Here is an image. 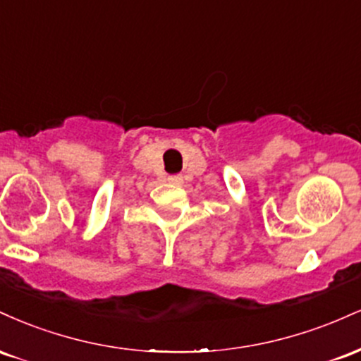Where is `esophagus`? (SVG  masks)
<instances>
[{
  "instance_id": "34e87169",
  "label": "esophagus",
  "mask_w": 361,
  "mask_h": 361,
  "mask_svg": "<svg viewBox=\"0 0 361 361\" xmlns=\"http://www.w3.org/2000/svg\"><path fill=\"white\" fill-rule=\"evenodd\" d=\"M168 181L171 185H181V183H183V176H181V175H171V176H168Z\"/></svg>"
}]
</instances>
